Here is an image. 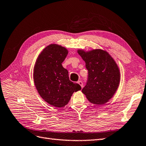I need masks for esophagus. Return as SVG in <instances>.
I'll return each mask as SVG.
<instances>
[{
	"label": "esophagus",
	"instance_id": "obj_1",
	"mask_svg": "<svg viewBox=\"0 0 146 146\" xmlns=\"http://www.w3.org/2000/svg\"><path fill=\"white\" fill-rule=\"evenodd\" d=\"M78 83L79 84V85H80V86H81L82 88L83 87V82H82V81H78Z\"/></svg>",
	"mask_w": 146,
	"mask_h": 146
}]
</instances>
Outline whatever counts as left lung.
Here are the masks:
<instances>
[{
    "instance_id": "1",
    "label": "left lung",
    "mask_w": 146,
    "mask_h": 146,
    "mask_svg": "<svg viewBox=\"0 0 146 146\" xmlns=\"http://www.w3.org/2000/svg\"><path fill=\"white\" fill-rule=\"evenodd\" d=\"M88 70L86 85L82 92L90 102L102 105L115 93L120 81L117 65L108 52L100 49L78 50Z\"/></svg>"
}]
</instances>
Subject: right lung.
<instances>
[{
    "instance_id": "right-lung-1",
    "label": "right lung",
    "mask_w": 146,
    "mask_h": 146,
    "mask_svg": "<svg viewBox=\"0 0 146 146\" xmlns=\"http://www.w3.org/2000/svg\"><path fill=\"white\" fill-rule=\"evenodd\" d=\"M68 54L66 48L47 46L38 56L33 70L35 86L41 98L52 106L61 108L67 104L73 92L81 90L78 83L69 80L62 63Z\"/></svg>"
}]
</instances>
